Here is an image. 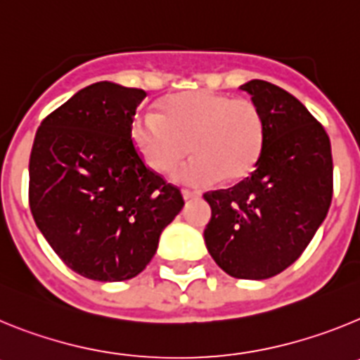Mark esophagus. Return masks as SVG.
Segmentation results:
<instances>
[{"label": "esophagus", "mask_w": 360, "mask_h": 360, "mask_svg": "<svg viewBox=\"0 0 360 360\" xmlns=\"http://www.w3.org/2000/svg\"><path fill=\"white\" fill-rule=\"evenodd\" d=\"M182 196L184 200H195V198H200V193H196V191H189V189H184L182 191Z\"/></svg>", "instance_id": "esophagus-1"}]
</instances>
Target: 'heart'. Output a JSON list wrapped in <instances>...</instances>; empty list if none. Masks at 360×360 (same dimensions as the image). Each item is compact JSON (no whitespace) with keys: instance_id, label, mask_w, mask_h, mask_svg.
Masks as SVG:
<instances>
[{"instance_id":"1","label":"heart","mask_w":360,"mask_h":360,"mask_svg":"<svg viewBox=\"0 0 360 360\" xmlns=\"http://www.w3.org/2000/svg\"><path fill=\"white\" fill-rule=\"evenodd\" d=\"M131 141L155 173L167 174L187 151L195 153L174 173L186 186L209 187L249 176L265 148V117L250 98L209 90L165 98L160 113H139L131 120Z\"/></svg>"}]
</instances>
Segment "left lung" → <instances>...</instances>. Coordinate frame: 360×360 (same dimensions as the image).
Returning <instances> with one entry per match:
<instances>
[{"label": "left lung", "mask_w": 360, "mask_h": 360, "mask_svg": "<svg viewBox=\"0 0 360 360\" xmlns=\"http://www.w3.org/2000/svg\"><path fill=\"white\" fill-rule=\"evenodd\" d=\"M240 88L265 117V148L256 169L240 184L203 195L212 211L203 238L229 276L266 279L303 254L328 214L332 146L294 95L259 79Z\"/></svg>", "instance_id": "left-lung-1"}]
</instances>
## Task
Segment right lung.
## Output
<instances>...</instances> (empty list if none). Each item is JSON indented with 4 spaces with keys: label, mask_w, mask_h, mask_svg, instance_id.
<instances>
[{
    "label": "right lung",
    "mask_w": 360,
    "mask_h": 360,
    "mask_svg": "<svg viewBox=\"0 0 360 360\" xmlns=\"http://www.w3.org/2000/svg\"><path fill=\"white\" fill-rule=\"evenodd\" d=\"M146 91L95 82L41 122L28 164V202L53 252L94 281L141 274L182 193L144 164L131 120Z\"/></svg>",
    "instance_id": "add662e5"
}]
</instances>
